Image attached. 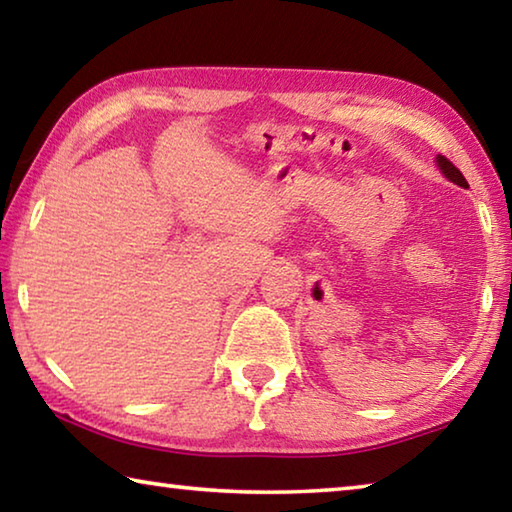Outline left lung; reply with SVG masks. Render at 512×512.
<instances>
[{
	"label": "left lung",
	"instance_id": "1",
	"mask_svg": "<svg viewBox=\"0 0 512 512\" xmlns=\"http://www.w3.org/2000/svg\"><path fill=\"white\" fill-rule=\"evenodd\" d=\"M438 167L440 169H443V173H445V176L449 178V180H452V183H456V185H461V187H467V180L463 178V173L461 171H458L456 167H454V164L452 162H449L447 158H445V155H438Z\"/></svg>",
	"mask_w": 512,
	"mask_h": 512
}]
</instances>
